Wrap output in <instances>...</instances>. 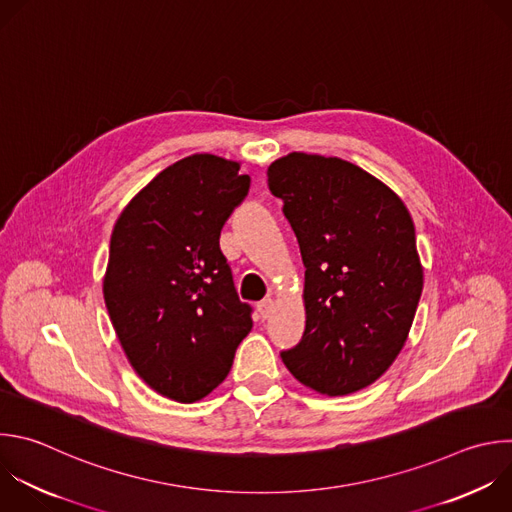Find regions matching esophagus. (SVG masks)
<instances>
[{
	"instance_id": "1",
	"label": "esophagus",
	"mask_w": 512,
	"mask_h": 512,
	"mask_svg": "<svg viewBox=\"0 0 512 512\" xmlns=\"http://www.w3.org/2000/svg\"><path fill=\"white\" fill-rule=\"evenodd\" d=\"M259 311H261V317L263 319H267V317H271V313L275 311V301L271 299V297H267V299H263L261 303H259Z\"/></svg>"
}]
</instances>
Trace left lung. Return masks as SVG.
<instances>
[{
  "mask_svg": "<svg viewBox=\"0 0 512 512\" xmlns=\"http://www.w3.org/2000/svg\"><path fill=\"white\" fill-rule=\"evenodd\" d=\"M267 175L305 265V331L281 360L319 394L364 390L402 352L422 295L414 221L388 185L337 156L289 152Z\"/></svg>",
  "mask_w": 512,
  "mask_h": 512,
  "instance_id": "1",
  "label": "left lung"
}]
</instances>
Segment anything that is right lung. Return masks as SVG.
Returning <instances> with one entry per match:
<instances>
[{
    "mask_svg": "<svg viewBox=\"0 0 512 512\" xmlns=\"http://www.w3.org/2000/svg\"><path fill=\"white\" fill-rule=\"evenodd\" d=\"M241 162L191 154L166 166L118 215L102 281L118 342L138 378L191 404L231 372L253 327L219 237L251 179Z\"/></svg>",
    "mask_w": 512,
    "mask_h": 512,
    "instance_id": "obj_1",
    "label": "right lung"
}]
</instances>
